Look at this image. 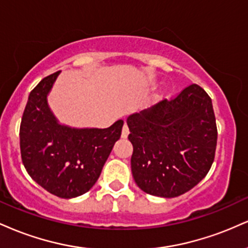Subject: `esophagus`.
Here are the masks:
<instances>
[{
    "instance_id": "34e87169",
    "label": "esophagus",
    "mask_w": 248,
    "mask_h": 248,
    "mask_svg": "<svg viewBox=\"0 0 248 248\" xmlns=\"http://www.w3.org/2000/svg\"><path fill=\"white\" fill-rule=\"evenodd\" d=\"M128 134H129V128H128V124L124 122V127H122V133H121V136L124 139H126L128 136Z\"/></svg>"
}]
</instances>
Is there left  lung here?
<instances>
[{
  "label": "left lung",
  "instance_id": "obj_1",
  "mask_svg": "<svg viewBox=\"0 0 248 248\" xmlns=\"http://www.w3.org/2000/svg\"><path fill=\"white\" fill-rule=\"evenodd\" d=\"M133 177L142 191L172 198L209 172L217 147L212 101L197 84L127 119Z\"/></svg>",
  "mask_w": 248,
  "mask_h": 248
}]
</instances>
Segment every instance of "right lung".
Instances as JSON below:
<instances>
[{
    "label": "right lung",
    "mask_w": 248,
    "mask_h": 248,
    "mask_svg": "<svg viewBox=\"0 0 248 248\" xmlns=\"http://www.w3.org/2000/svg\"><path fill=\"white\" fill-rule=\"evenodd\" d=\"M59 72L45 77L30 92L19 127V147L25 170L37 184L57 197L75 198L98 181L120 139L124 121L104 129L59 124L46 101Z\"/></svg>",
    "instance_id": "add662e5"
}]
</instances>
